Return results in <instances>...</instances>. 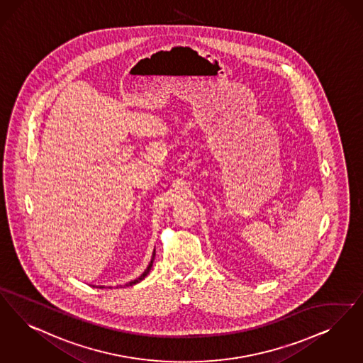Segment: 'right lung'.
<instances>
[{"mask_svg": "<svg viewBox=\"0 0 363 363\" xmlns=\"http://www.w3.org/2000/svg\"><path fill=\"white\" fill-rule=\"evenodd\" d=\"M154 259H155V250H154V252H152V257H151V261H150V263H148V266H147V269H145V272H143V274H140V276L138 277L136 279H132L130 282H128V284H125L124 286H132V285H135V284H138V282H140V281H143L145 279V277H147V274L150 273V270H151V267H152V263H154ZM121 286V285H120ZM97 288H100V289H104L105 286H97ZM111 288V286H109Z\"/></svg>", "mask_w": 363, "mask_h": 363, "instance_id": "add662e5", "label": "right lung"}]
</instances>
